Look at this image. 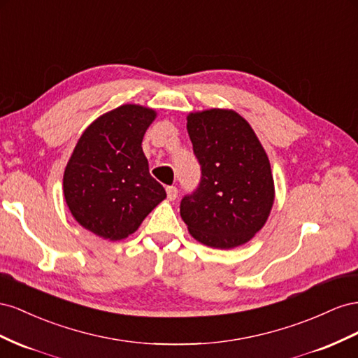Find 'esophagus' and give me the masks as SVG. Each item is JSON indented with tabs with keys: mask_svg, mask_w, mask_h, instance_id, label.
Listing matches in <instances>:
<instances>
[{
	"mask_svg": "<svg viewBox=\"0 0 358 358\" xmlns=\"http://www.w3.org/2000/svg\"><path fill=\"white\" fill-rule=\"evenodd\" d=\"M166 195H168V199H169V201H173V199H176V198L178 196V190H177V187H173V186L166 187Z\"/></svg>",
	"mask_w": 358,
	"mask_h": 358,
	"instance_id": "obj_1",
	"label": "esophagus"
}]
</instances>
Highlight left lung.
Instances as JSON below:
<instances>
[{"instance_id": "obj_1", "label": "left lung", "mask_w": 358, "mask_h": 358, "mask_svg": "<svg viewBox=\"0 0 358 358\" xmlns=\"http://www.w3.org/2000/svg\"><path fill=\"white\" fill-rule=\"evenodd\" d=\"M187 131L201 165V185L181 201L190 236L214 249H234L262 229L274 203L267 152L238 112H190Z\"/></svg>"}]
</instances>
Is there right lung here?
<instances>
[{
	"instance_id": "1",
	"label": "right lung",
	"mask_w": 358,
	"mask_h": 358,
	"mask_svg": "<svg viewBox=\"0 0 358 358\" xmlns=\"http://www.w3.org/2000/svg\"><path fill=\"white\" fill-rule=\"evenodd\" d=\"M156 117L155 109L135 103L105 112L84 130L67 162V207L80 227L100 238H127L166 198L142 151Z\"/></svg>"
}]
</instances>
